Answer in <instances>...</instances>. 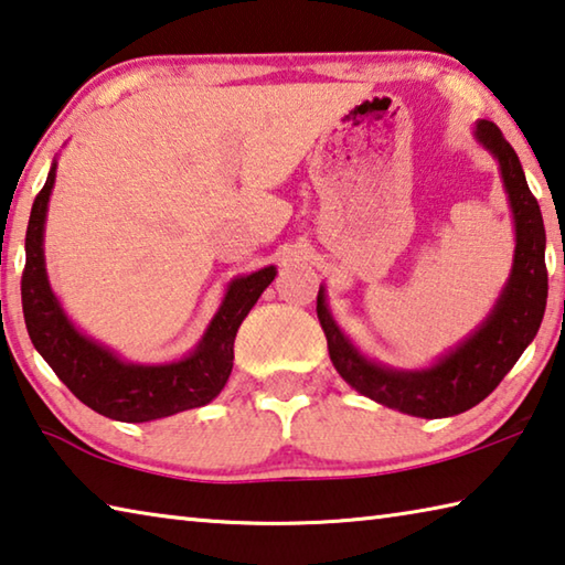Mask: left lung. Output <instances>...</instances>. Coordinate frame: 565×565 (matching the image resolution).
<instances>
[{"label": "left lung", "instance_id": "1", "mask_svg": "<svg viewBox=\"0 0 565 565\" xmlns=\"http://www.w3.org/2000/svg\"><path fill=\"white\" fill-rule=\"evenodd\" d=\"M475 136L499 162L516 230L509 281L487 321L435 365L423 371H395L358 353L328 311L323 286L316 299L328 353L343 381L375 403L413 417H452L479 405L536 338L546 311V230L539 202L529 190L519 156L494 122L477 120Z\"/></svg>", "mask_w": 565, "mask_h": 565}]
</instances>
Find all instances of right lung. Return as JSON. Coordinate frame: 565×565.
I'll return each instance as SVG.
<instances>
[{"instance_id": "obj_1", "label": "right lung", "mask_w": 565, "mask_h": 565, "mask_svg": "<svg viewBox=\"0 0 565 565\" xmlns=\"http://www.w3.org/2000/svg\"><path fill=\"white\" fill-rule=\"evenodd\" d=\"M56 180V162L36 194L26 227V264L22 274V309L29 338L81 403L118 423H150L182 409L212 403L230 381L234 338L252 306L259 301L276 269L264 266L227 286L220 311L204 331L198 348L182 361L162 365L126 363L78 331L51 291L44 264V222L49 194Z\"/></svg>"}]
</instances>
